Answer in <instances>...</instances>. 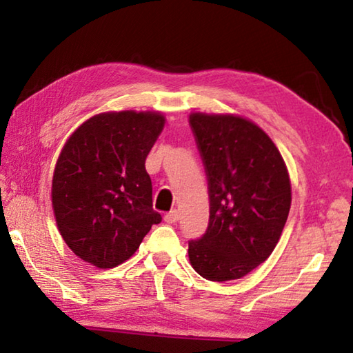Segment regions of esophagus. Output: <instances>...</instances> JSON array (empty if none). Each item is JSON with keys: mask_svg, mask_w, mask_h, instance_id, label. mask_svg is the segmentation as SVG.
I'll return each mask as SVG.
<instances>
[{"mask_svg": "<svg viewBox=\"0 0 353 353\" xmlns=\"http://www.w3.org/2000/svg\"><path fill=\"white\" fill-rule=\"evenodd\" d=\"M177 219H179L177 210H171L170 213L165 214V223H168V224H174Z\"/></svg>", "mask_w": 353, "mask_h": 353, "instance_id": "esophagus-1", "label": "esophagus"}]
</instances>
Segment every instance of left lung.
Segmentation results:
<instances>
[{
	"label": "left lung",
	"mask_w": 353,
	"mask_h": 353,
	"mask_svg": "<svg viewBox=\"0 0 353 353\" xmlns=\"http://www.w3.org/2000/svg\"><path fill=\"white\" fill-rule=\"evenodd\" d=\"M190 124L210 198L207 232L188 243L190 263L213 282L241 279L280 240L291 207L288 170L270 135L248 118L193 112Z\"/></svg>",
	"instance_id": "left-lung-1"
}]
</instances>
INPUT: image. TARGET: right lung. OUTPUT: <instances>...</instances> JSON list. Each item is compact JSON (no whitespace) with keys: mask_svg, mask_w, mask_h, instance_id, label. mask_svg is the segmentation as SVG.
<instances>
[{"mask_svg":"<svg viewBox=\"0 0 353 353\" xmlns=\"http://www.w3.org/2000/svg\"><path fill=\"white\" fill-rule=\"evenodd\" d=\"M163 126L160 112H104L65 141L51 201L57 229L81 260L99 270L121 265L162 221L145 162Z\"/></svg>","mask_w":353,"mask_h":353,"instance_id":"add662e5","label":"right lung"}]
</instances>
